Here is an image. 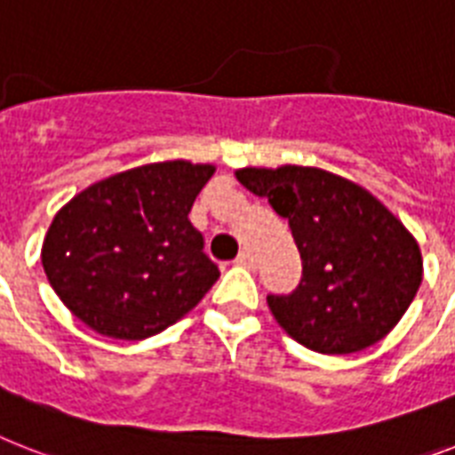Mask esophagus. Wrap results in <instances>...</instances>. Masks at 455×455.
Instances as JSON below:
<instances>
[{"label": "esophagus", "instance_id": "1", "mask_svg": "<svg viewBox=\"0 0 455 455\" xmlns=\"http://www.w3.org/2000/svg\"><path fill=\"white\" fill-rule=\"evenodd\" d=\"M235 264L243 266V268H254V257L250 252H240L235 257Z\"/></svg>", "mask_w": 455, "mask_h": 455}]
</instances>
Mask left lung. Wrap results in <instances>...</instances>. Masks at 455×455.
I'll return each instance as SVG.
<instances>
[{"instance_id": "left-lung-1", "label": "left lung", "mask_w": 455, "mask_h": 455, "mask_svg": "<svg viewBox=\"0 0 455 455\" xmlns=\"http://www.w3.org/2000/svg\"><path fill=\"white\" fill-rule=\"evenodd\" d=\"M235 177L290 221L301 283L266 301L294 341L323 355H348L395 330L420 287L423 257L374 194L311 165L240 168Z\"/></svg>"}]
</instances>
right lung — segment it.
Segmentation results:
<instances>
[{
	"label": "right lung",
	"mask_w": 455,
	"mask_h": 455,
	"mask_svg": "<svg viewBox=\"0 0 455 455\" xmlns=\"http://www.w3.org/2000/svg\"><path fill=\"white\" fill-rule=\"evenodd\" d=\"M215 165L161 161L91 184L55 212L46 278L81 323L142 341L194 311L220 278L189 221Z\"/></svg>",
	"instance_id": "obj_1"
}]
</instances>
